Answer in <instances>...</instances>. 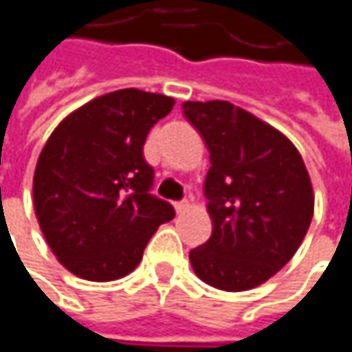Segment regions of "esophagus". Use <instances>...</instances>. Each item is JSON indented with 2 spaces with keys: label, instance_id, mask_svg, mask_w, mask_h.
<instances>
[{
  "label": "esophagus",
  "instance_id": "obj_1",
  "mask_svg": "<svg viewBox=\"0 0 352 352\" xmlns=\"http://www.w3.org/2000/svg\"><path fill=\"white\" fill-rule=\"evenodd\" d=\"M173 208H175L177 214H183V212L189 208V204H187V201H175V204H173Z\"/></svg>",
  "mask_w": 352,
  "mask_h": 352
}]
</instances>
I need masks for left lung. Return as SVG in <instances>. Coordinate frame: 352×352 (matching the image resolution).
Listing matches in <instances>:
<instances>
[{
  "label": "left lung",
  "mask_w": 352,
  "mask_h": 352,
  "mask_svg": "<svg viewBox=\"0 0 352 352\" xmlns=\"http://www.w3.org/2000/svg\"><path fill=\"white\" fill-rule=\"evenodd\" d=\"M210 151L206 177L214 230L189 250L195 275L224 292L271 279L304 243L314 216L310 173L294 142L230 102H185Z\"/></svg>",
  "instance_id": "left-lung-1"
}]
</instances>
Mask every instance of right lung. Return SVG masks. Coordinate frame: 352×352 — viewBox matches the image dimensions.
<instances>
[{
  "label": "right lung",
  "mask_w": 352,
  "mask_h": 352,
  "mask_svg": "<svg viewBox=\"0 0 352 352\" xmlns=\"http://www.w3.org/2000/svg\"><path fill=\"white\" fill-rule=\"evenodd\" d=\"M175 106L163 94L118 89L71 111L48 136L32 181L36 220L58 263L87 281L132 273L157 228L175 216L148 193L151 128Z\"/></svg>",
  "instance_id": "obj_1"
}]
</instances>
